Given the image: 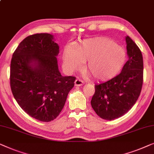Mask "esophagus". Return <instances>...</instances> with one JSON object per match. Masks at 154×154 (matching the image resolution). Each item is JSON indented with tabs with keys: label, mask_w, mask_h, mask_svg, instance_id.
I'll return each instance as SVG.
<instances>
[{
	"label": "esophagus",
	"mask_w": 154,
	"mask_h": 154,
	"mask_svg": "<svg viewBox=\"0 0 154 154\" xmlns=\"http://www.w3.org/2000/svg\"><path fill=\"white\" fill-rule=\"evenodd\" d=\"M84 84V82L82 79H77L75 82V86H81Z\"/></svg>",
	"instance_id": "esophagus-1"
}]
</instances>
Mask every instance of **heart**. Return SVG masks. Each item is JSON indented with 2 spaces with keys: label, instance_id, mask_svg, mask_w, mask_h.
<instances>
[{
  "label": "heart",
  "instance_id": "heart-1",
  "mask_svg": "<svg viewBox=\"0 0 154 154\" xmlns=\"http://www.w3.org/2000/svg\"><path fill=\"white\" fill-rule=\"evenodd\" d=\"M125 60L124 49L106 38L84 40L77 45L75 51L68 48L63 54L67 70L72 72L79 70L82 63H86L84 70L98 81H105L115 76L123 67Z\"/></svg>",
  "mask_w": 154,
  "mask_h": 154
}]
</instances>
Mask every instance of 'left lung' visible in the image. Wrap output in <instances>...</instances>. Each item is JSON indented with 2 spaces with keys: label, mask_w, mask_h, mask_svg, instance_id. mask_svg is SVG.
I'll list each match as a JSON object with an SVG mask.
<instances>
[{
  "label": "left lung",
  "mask_w": 154,
  "mask_h": 154,
  "mask_svg": "<svg viewBox=\"0 0 154 154\" xmlns=\"http://www.w3.org/2000/svg\"><path fill=\"white\" fill-rule=\"evenodd\" d=\"M128 60L119 75L95 85L91 104L100 117L114 120L126 114L139 98L143 84L141 51L129 36L125 37Z\"/></svg>",
  "instance_id": "1"
}]
</instances>
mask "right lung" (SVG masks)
Instances as JSON below:
<instances>
[{"mask_svg":"<svg viewBox=\"0 0 154 154\" xmlns=\"http://www.w3.org/2000/svg\"><path fill=\"white\" fill-rule=\"evenodd\" d=\"M58 53L59 46L52 35H31L20 42L10 64L14 98L26 113L44 122L59 115L76 79L60 74Z\"/></svg>","mask_w":154,"mask_h":154,"instance_id":"add662e5","label":"right lung"}]
</instances>
